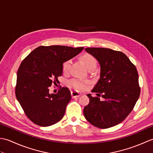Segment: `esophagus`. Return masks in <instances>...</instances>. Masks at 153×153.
I'll list each match as a JSON object with an SVG mask.
<instances>
[{
	"mask_svg": "<svg viewBox=\"0 0 153 153\" xmlns=\"http://www.w3.org/2000/svg\"><path fill=\"white\" fill-rule=\"evenodd\" d=\"M71 97H72V98H75V97H79L81 94L79 93L78 92L75 91H74L71 92Z\"/></svg>",
	"mask_w": 153,
	"mask_h": 153,
	"instance_id": "obj_1",
	"label": "esophagus"
}]
</instances>
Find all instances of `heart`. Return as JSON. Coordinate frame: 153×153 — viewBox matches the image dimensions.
<instances>
[{
  "label": "heart",
  "mask_w": 153,
  "mask_h": 153,
  "mask_svg": "<svg viewBox=\"0 0 153 153\" xmlns=\"http://www.w3.org/2000/svg\"><path fill=\"white\" fill-rule=\"evenodd\" d=\"M82 60L84 64L85 65L87 69L91 71L95 69L97 66L96 58L90 54H85L82 56ZM71 63V60H67L62 64V71L64 72H68L70 70V65ZM88 82L87 80L79 79H71L69 81V84L76 90H82L85 88L86 83Z\"/></svg>",
  "instance_id": "heart-1"
}]
</instances>
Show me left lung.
<instances>
[{
	"instance_id": "obj_1",
	"label": "left lung",
	"mask_w": 153,
	"mask_h": 153,
	"mask_svg": "<svg viewBox=\"0 0 153 153\" xmlns=\"http://www.w3.org/2000/svg\"><path fill=\"white\" fill-rule=\"evenodd\" d=\"M85 51L100 64V79L91 91L104 100L87 94L89 103L83 114L97 128H111L126 118L140 95L137 68L120 51L106 48H86Z\"/></svg>"
}]
</instances>
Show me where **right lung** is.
Returning a JSON list of instances; mask_svg holds the SVG:
<instances>
[{"instance_id":"add662e5","label":"right lung","mask_w":153,"mask_h":153,"mask_svg":"<svg viewBox=\"0 0 153 153\" xmlns=\"http://www.w3.org/2000/svg\"><path fill=\"white\" fill-rule=\"evenodd\" d=\"M83 48L40 46L22 62L17 72L15 93L25 115L32 122L47 127L63 118L71 98L70 90L61 87L56 94H49L48 87L58 82L64 62L76 56Z\"/></svg>"}]
</instances>
